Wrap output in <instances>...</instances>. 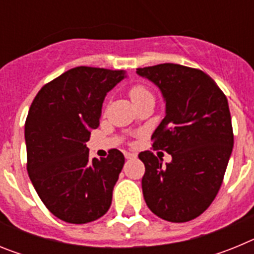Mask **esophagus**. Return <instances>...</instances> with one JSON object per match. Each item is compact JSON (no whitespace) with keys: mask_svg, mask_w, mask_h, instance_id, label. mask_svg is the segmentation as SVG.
I'll use <instances>...</instances> for the list:
<instances>
[{"mask_svg":"<svg viewBox=\"0 0 254 254\" xmlns=\"http://www.w3.org/2000/svg\"><path fill=\"white\" fill-rule=\"evenodd\" d=\"M137 156V155L134 154V152H125V158L126 159H134Z\"/></svg>","mask_w":254,"mask_h":254,"instance_id":"1","label":"esophagus"}]
</instances>
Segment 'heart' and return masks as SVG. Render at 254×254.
<instances>
[{
	"label": "heart",
	"mask_w": 254,
	"mask_h": 254,
	"mask_svg": "<svg viewBox=\"0 0 254 254\" xmlns=\"http://www.w3.org/2000/svg\"><path fill=\"white\" fill-rule=\"evenodd\" d=\"M129 96H131L132 102L136 104V107L142 103L154 102V94L151 93L149 87L145 86L143 84H136L129 89Z\"/></svg>",
	"instance_id": "obj_1"
}]
</instances>
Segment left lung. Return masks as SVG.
Instances as JSON below:
<instances>
[{"label": "left lung", "mask_w": 254, "mask_h": 254, "mask_svg": "<svg viewBox=\"0 0 254 254\" xmlns=\"http://www.w3.org/2000/svg\"><path fill=\"white\" fill-rule=\"evenodd\" d=\"M136 72L163 94L165 117L152 133V147L172 155L163 165L151 151L138 154L143 198L156 216L186 223L207 210L223 183L234 145L228 99L201 69L161 64Z\"/></svg>", "instance_id": "1"}]
</instances>
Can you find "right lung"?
Masks as SVG:
<instances>
[{
    "instance_id": "obj_1",
    "label": "right lung",
    "mask_w": 254,
    "mask_h": 254,
    "mask_svg": "<svg viewBox=\"0 0 254 254\" xmlns=\"http://www.w3.org/2000/svg\"><path fill=\"white\" fill-rule=\"evenodd\" d=\"M121 69L80 66L44 85L25 122L28 173L38 196L58 219L86 224L109 210L125 156L112 149L90 159L86 142L98 128L108 91Z\"/></svg>"
}]
</instances>
